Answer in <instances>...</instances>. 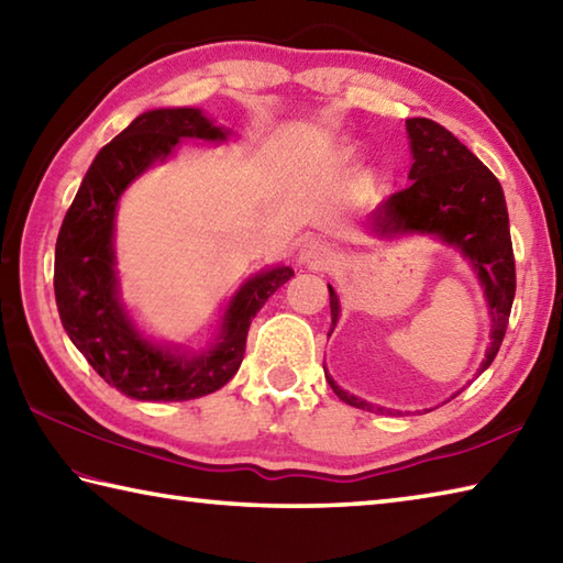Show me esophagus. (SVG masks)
<instances>
[{
    "instance_id": "1",
    "label": "esophagus",
    "mask_w": 563,
    "mask_h": 563,
    "mask_svg": "<svg viewBox=\"0 0 563 563\" xmlns=\"http://www.w3.org/2000/svg\"><path fill=\"white\" fill-rule=\"evenodd\" d=\"M335 257H338V252L331 242L311 240L301 247L299 264H303V267H309V269H328L335 262Z\"/></svg>"
}]
</instances>
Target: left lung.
Returning a JSON list of instances; mask_svg holds the SVG:
<instances>
[{
	"label": "left lung",
	"mask_w": 563,
	"mask_h": 563,
	"mask_svg": "<svg viewBox=\"0 0 563 563\" xmlns=\"http://www.w3.org/2000/svg\"><path fill=\"white\" fill-rule=\"evenodd\" d=\"M407 134L413 162L409 168V186L382 200L367 216L365 228L377 240L429 235L441 240L443 245L455 247L468 260L473 272L478 274L487 313H490V345L478 367L481 375L490 367L503 345L515 301V254L503 186L490 168L468 146L455 140L446 126L427 117H411L407 120ZM328 294H331V331H328L331 338L341 318V299L331 284H328ZM325 379L350 407L395 413L387 407L369 405L350 395L328 375V369Z\"/></svg>",
	"instance_id": "1"
}]
</instances>
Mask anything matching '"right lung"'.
Wrapping results in <instances>:
<instances>
[{
	"instance_id": "right-lung-1",
	"label": "right lung",
	"mask_w": 563,
	"mask_h": 563,
	"mask_svg": "<svg viewBox=\"0 0 563 563\" xmlns=\"http://www.w3.org/2000/svg\"><path fill=\"white\" fill-rule=\"evenodd\" d=\"M230 130L198 108H158L104 144L68 208L56 242L53 289L60 323L82 357L110 387L140 401H186L228 385L245 355L252 318L294 277L269 267L240 286L203 350L158 343L126 311L114 257L117 203L146 168L164 164L184 140L222 144Z\"/></svg>"
}]
</instances>
